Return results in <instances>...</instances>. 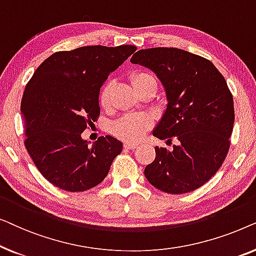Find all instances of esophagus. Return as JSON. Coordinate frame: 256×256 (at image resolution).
Instances as JSON below:
<instances>
[{"label":"esophagus","mask_w":256,"mask_h":256,"mask_svg":"<svg viewBox=\"0 0 256 256\" xmlns=\"http://www.w3.org/2000/svg\"><path fill=\"white\" fill-rule=\"evenodd\" d=\"M124 146L126 149H135L136 146H138V144H136V143H132V142H124Z\"/></svg>","instance_id":"esophagus-1"}]
</instances>
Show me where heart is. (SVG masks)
<instances>
[{
	"instance_id": "b5f03b06",
	"label": "heart",
	"mask_w": 256,
	"mask_h": 256,
	"mask_svg": "<svg viewBox=\"0 0 256 256\" xmlns=\"http://www.w3.org/2000/svg\"><path fill=\"white\" fill-rule=\"evenodd\" d=\"M148 74L146 73H138L132 78V85L141 80L148 78ZM113 84L107 82L101 90L100 93V104L101 106L108 107L110 104V94ZM149 127L148 118L141 115H128V116L122 118L121 120L115 122L113 126V132L120 138L128 140V141H138V138H142L146 129Z\"/></svg>"
}]
</instances>
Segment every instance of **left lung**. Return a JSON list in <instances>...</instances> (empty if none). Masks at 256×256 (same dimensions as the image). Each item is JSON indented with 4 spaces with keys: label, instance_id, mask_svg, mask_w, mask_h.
Segmentation results:
<instances>
[{
    "label": "left lung",
    "instance_id": "8db88e82",
    "mask_svg": "<svg viewBox=\"0 0 256 256\" xmlns=\"http://www.w3.org/2000/svg\"><path fill=\"white\" fill-rule=\"evenodd\" d=\"M130 62L152 70L164 87L166 108L152 135L178 141L172 150L155 146L144 176L166 194L194 191L218 171L230 148L234 104L226 80L208 59L176 48L140 50Z\"/></svg>",
    "mask_w": 256,
    "mask_h": 256
}]
</instances>
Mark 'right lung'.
<instances>
[{"instance_id": "1", "label": "right lung", "mask_w": 256, "mask_h": 256, "mask_svg": "<svg viewBox=\"0 0 256 256\" xmlns=\"http://www.w3.org/2000/svg\"><path fill=\"white\" fill-rule=\"evenodd\" d=\"M136 51L134 45H92L59 51L42 62L24 90L20 113L26 148L40 172L62 190L80 192L101 183L122 142L82 138L100 114V88Z\"/></svg>"}]
</instances>
